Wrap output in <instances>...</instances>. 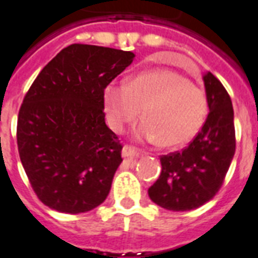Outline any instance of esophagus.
Masks as SVG:
<instances>
[{"label":"esophagus","instance_id":"1","mask_svg":"<svg viewBox=\"0 0 258 258\" xmlns=\"http://www.w3.org/2000/svg\"><path fill=\"white\" fill-rule=\"evenodd\" d=\"M141 156V152L139 149H136L133 146L125 145L122 148V157L123 158H137Z\"/></svg>","mask_w":258,"mask_h":258}]
</instances>
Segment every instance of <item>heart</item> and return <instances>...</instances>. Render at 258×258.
Masks as SVG:
<instances>
[{
	"label": "heart",
	"mask_w": 258,
	"mask_h": 258,
	"mask_svg": "<svg viewBox=\"0 0 258 258\" xmlns=\"http://www.w3.org/2000/svg\"><path fill=\"white\" fill-rule=\"evenodd\" d=\"M108 125L122 133L141 116L135 137L162 146L184 145L193 140L207 121L209 104L203 89L174 71L144 72L126 82L112 81L102 94Z\"/></svg>",
	"instance_id": "b5f03b06"
}]
</instances>
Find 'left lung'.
<instances>
[{
    "mask_svg": "<svg viewBox=\"0 0 258 258\" xmlns=\"http://www.w3.org/2000/svg\"><path fill=\"white\" fill-rule=\"evenodd\" d=\"M209 114L182 152L162 156L161 174L148 190L158 207L173 212L197 209L221 187L236 150L232 100L211 72L203 76Z\"/></svg>",
    "mask_w": 258,
    "mask_h": 258,
    "instance_id": "obj_1",
    "label": "left lung"
}]
</instances>
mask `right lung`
<instances>
[{"instance_id": "right-lung-1", "label": "right lung", "mask_w": 258, "mask_h": 258, "mask_svg": "<svg viewBox=\"0 0 258 258\" xmlns=\"http://www.w3.org/2000/svg\"><path fill=\"white\" fill-rule=\"evenodd\" d=\"M135 57L73 44L30 86L18 113L17 145L33 190L46 207L85 213L108 197L122 145L105 123L102 94Z\"/></svg>"}]
</instances>
